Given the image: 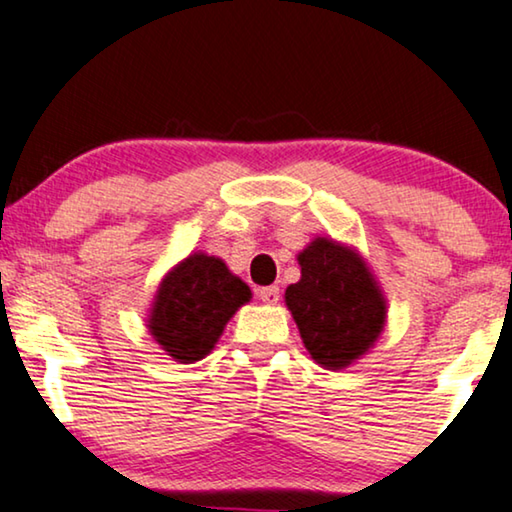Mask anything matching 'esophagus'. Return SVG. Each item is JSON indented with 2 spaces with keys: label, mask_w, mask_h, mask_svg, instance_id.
<instances>
[{
  "label": "esophagus",
  "mask_w": 512,
  "mask_h": 512,
  "mask_svg": "<svg viewBox=\"0 0 512 512\" xmlns=\"http://www.w3.org/2000/svg\"><path fill=\"white\" fill-rule=\"evenodd\" d=\"M258 300L265 302V305H277V302H279V288L277 286L258 288Z\"/></svg>",
  "instance_id": "obj_1"
}]
</instances>
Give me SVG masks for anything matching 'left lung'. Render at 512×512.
Masks as SVG:
<instances>
[{
  "mask_svg": "<svg viewBox=\"0 0 512 512\" xmlns=\"http://www.w3.org/2000/svg\"><path fill=\"white\" fill-rule=\"evenodd\" d=\"M300 281L286 288V307L311 360L346 369L372 351L388 321V300L355 247L311 240L298 254Z\"/></svg>",
  "mask_w": 512,
  "mask_h": 512,
  "instance_id": "left-lung-1",
  "label": "left lung"
}]
</instances>
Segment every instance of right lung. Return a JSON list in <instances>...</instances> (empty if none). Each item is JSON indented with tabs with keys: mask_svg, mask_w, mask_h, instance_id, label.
<instances>
[{
	"mask_svg": "<svg viewBox=\"0 0 512 512\" xmlns=\"http://www.w3.org/2000/svg\"><path fill=\"white\" fill-rule=\"evenodd\" d=\"M249 300L251 288L221 258L194 251L161 279L147 330L166 355L191 365L212 351L226 323Z\"/></svg>",
	"mask_w": 512,
	"mask_h": 512,
	"instance_id": "right-lung-1",
	"label": "right lung"
}]
</instances>
